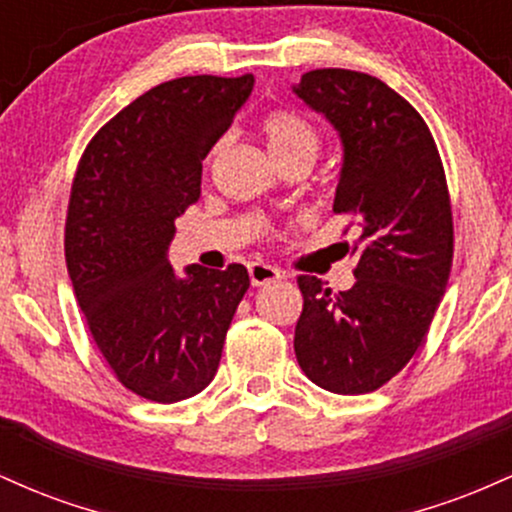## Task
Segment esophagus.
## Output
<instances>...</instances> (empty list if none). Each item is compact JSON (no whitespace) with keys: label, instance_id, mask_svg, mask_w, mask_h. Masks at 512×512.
<instances>
[{"label":"esophagus","instance_id":"34e87169","mask_svg":"<svg viewBox=\"0 0 512 512\" xmlns=\"http://www.w3.org/2000/svg\"><path fill=\"white\" fill-rule=\"evenodd\" d=\"M250 272V281L252 286H267V284H274V281L281 279V272L272 264H264V262H252L248 267Z\"/></svg>","mask_w":512,"mask_h":512}]
</instances>
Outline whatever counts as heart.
<instances>
[{
  "label": "heart",
  "instance_id": "heart-1",
  "mask_svg": "<svg viewBox=\"0 0 512 512\" xmlns=\"http://www.w3.org/2000/svg\"><path fill=\"white\" fill-rule=\"evenodd\" d=\"M260 132L276 163L298 156L315 161L317 149H320V137H317L315 127L291 110H272L264 115Z\"/></svg>",
  "mask_w": 512,
  "mask_h": 512
}]
</instances>
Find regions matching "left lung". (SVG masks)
<instances>
[{
  "label": "left lung",
  "instance_id": "obj_1",
  "mask_svg": "<svg viewBox=\"0 0 512 512\" xmlns=\"http://www.w3.org/2000/svg\"><path fill=\"white\" fill-rule=\"evenodd\" d=\"M293 93L339 132L344 163L332 211L349 216L358 233L346 245L356 260L349 291L298 276L303 313L293 349L322 390L363 395L419 351L448 286V182L424 117L375 76L313 69Z\"/></svg>",
  "mask_w": 512,
  "mask_h": 512
}]
</instances>
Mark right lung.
Returning <instances> with one entry per match:
<instances>
[{
    "mask_svg": "<svg viewBox=\"0 0 512 512\" xmlns=\"http://www.w3.org/2000/svg\"><path fill=\"white\" fill-rule=\"evenodd\" d=\"M252 86V74L158 84L98 129L76 168L64 226L76 301L115 378L151 402H180L214 380L250 286L243 264H190L178 276L168 245Z\"/></svg>",
    "mask_w": 512,
    "mask_h": 512,
    "instance_id": "obj_1",
    "label": "right lung"
}]
</instances>
